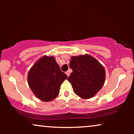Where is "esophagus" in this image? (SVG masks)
Returning a JSON list of instances; mask_svg holds the SVG:
<instances>
[{
	"mask_svg": "<svg viewBox=\"0 0 134 134\" xmlns=\"http://www.w3.org/2000/svg\"><path fill=\"white\" fill-rule=\"evenodd\" d=\"M65 74H66V75L67 76V77H69V75H70V71H67L65 72Z\"/></svg>",
	"mask_w": 134,
	"mask_h": 134,
	"instance_id": "1",
	"label": "esophagus"
}]
</instances>
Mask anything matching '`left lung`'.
<instances>
[{
  "label": "left lung",
  "mask_w": 134,
  "mask_h": 134,
  "mask_svg": "<svg viewBox=\"0 0 134 134\" xmlns=\"http://www.w3.org/2000/svg\"><path fill=\"white\" fill-rule=\"evenodd\" d=\"M72 69L67 80L71 83L76 94L83 99L93 98L102 88L105 81L104 67L90 55L71 57Z\"/></svg>",
  "instance_id": "obj_1"
}]
</instances>
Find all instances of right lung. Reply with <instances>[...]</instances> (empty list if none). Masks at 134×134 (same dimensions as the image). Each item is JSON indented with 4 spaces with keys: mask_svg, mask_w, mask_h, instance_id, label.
<instances>
[{
    "mask_svg": "<svg viewBox=\"0 0 134 134\" xmlns=\"http://www.w3.org/2000/svg\"><path fill=\"white\" fill-rule=\"evenodd\" d=\"M67 78L54 57L44 55L29 70L27 82L36 98L48 102L57 97L61 84Z\"/></svg>",
    "mask_w": 134,
    "mask_h": 134,
    "instance_id": "right-lung-1",
    "label": "right lung"
}]
</instances>
